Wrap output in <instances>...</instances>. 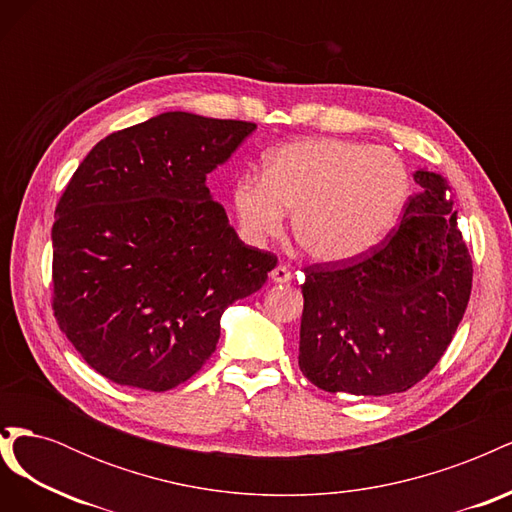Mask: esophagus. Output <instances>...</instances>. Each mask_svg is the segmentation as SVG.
<instances>
[{
	"instance_id": "34e87169",
	"label": "esophagus",
	"mask_w": 512,
	"mask_h": 512,
	"mask_svg": "<svg viewBox=\"0 0 512 512\" xmlns=\"http://www.w3.org/2000/svg\"><path fill=\"white\" fill-rule=\"evenodd\" d=\"M271 280H273L275 284H286V282L292 280V273H290V269H288L286 265H277V267L271 271Z\"/></svg>"
}]
</instances>
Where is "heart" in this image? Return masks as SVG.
<instances>
[{
	"label": "heart",
	"mask_w": 512,
	"mask_h": 512,
	"mask_svg": "<svg viewBox=\"0 0 512 512\" xmlns=\"http://www.w3.org/2000/svg\"><path fill=\"white\" fill-rule=\"evenodd\" d=\"M410 196L397 153L339 138L277 147L262 177L241 175L232 190L243 235L258 243L280 235L286 211L301 250L320 262L359 258L395 228Z\"/></svg>",
	"instance_id": "1"
}]
</instances>
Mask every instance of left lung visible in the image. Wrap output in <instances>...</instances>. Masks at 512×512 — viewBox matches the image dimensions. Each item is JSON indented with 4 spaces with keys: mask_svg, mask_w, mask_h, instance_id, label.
<instances>
[{
    "mask_svg": "<svg viewBox=\"0 0 512 512\" xmlns=\"http://www.w3.org/2000/svg\"><path fill=\"white\" fill-rule=\"evenodd\" d=\"M421 194L374 250L305 267L299 367L327 393H404L438 365L466 314L472 258L446 181Z\"/></svg>",
    "mask_w": 512,
    "mask_h": 512,
    "instance_id": "1",
    "label": "left lung"
}]
</instances>
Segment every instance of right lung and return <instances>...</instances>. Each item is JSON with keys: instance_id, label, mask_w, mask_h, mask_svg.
<instances>
[{"instance_id": "1", "label": "right lung", "mask_w": 512, "mask_h": 512, "mask_svg": "<svg viewBox=\"0 0 512 512\" xmlns=\"http://www.w3.org/2000/svg\"><path fill=\"white\" fill-rule=\"evenodd\" d=\"M254 130L162 113L108 134L74 170L51 232L53 314L104 378L156 393L190 380L218 346L224 309L275 269L207 188Z\"/></svg>"}]
</instances>
